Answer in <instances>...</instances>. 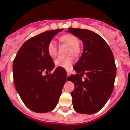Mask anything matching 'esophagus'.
I'll return each mask as SVG.
<instances>
[{"mask_svg":"<svg viewBox=\"0 0 130 130\" xmlns=\"http://www.w3.org/2000/svg\"><path fill=\"white\" fill-rule=\"evenodd\" d=\"M70 72L69 71H67V76H70Z\"/></svg>","mask_w":130,"mask_h":130,"instance_id":"1","label":"esophagus"}]
</instances>
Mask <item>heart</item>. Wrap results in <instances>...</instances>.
Returning <instances> with one entry per match:
<instances>
[{
  "label": "heart",
  "mask_w": 130,
  "mask_h": 130,
  "mask_svg": "<svg viewBox=\"0 0 130 130\" xmlns=\"http://www.w3.org/2000/svg\"><path fill=\"white\" fill-rule=\"evenodd\" d=\"M60 41L61 43L66 44L70 46V50L68 52L69 55H74L77 56L80 52V49L78 47L79 45V39L72 34H66L60 37ZM48 55L51 58H56L58 54V48L56 43L54 41H51L47 45V48ZM74 62V59L72 56L68 57L66 58H58L55 61L56 66L58 67L70 70L72 68V64Z\"/></svg>",
  "instance_id": "obj_1"
}]
</instances>
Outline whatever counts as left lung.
Wrapping results in <instances>:
<instances>
[{"label": "left lung", "instance_id": "left-lung-1", "mask_svg": "<svg viewBox=\"0 0 130 130\" xmlns=\"http://www.w3.org/2000/svg\"><path fill=\"white\" fill-rule=\"evenodd\" d=\"M68 32L79 37L84 47L73 68L76 74L67 78L74 85L71 93L74 109L79 113H95L106 104L113 90L116 76L113 54L106 41L92 31L69 27ZM84 74L87 77L82 81Z\"/></svg>", "mask_w": 130, "mask_h": 130}]
</instances>
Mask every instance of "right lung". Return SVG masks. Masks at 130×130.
<instances>
[{
	"label": "right lung",
	"instance_id": "1",
	"mask_svg": "<svg viewBox=\"0 0 130 130\" xmlns=\"http://www.w3.org/2000/svg\"><path fill=\"white\" fill-rule=\"evenodd\" d=\"M62 30L47 31L28 39L13 61L15 89L24 104L36 113H46L56 107L66 81V71L61 67L48 74L55 64L48 55L47 45Z\"/></svg>",
	"mask_w": 130,
	"mask_h": 130
}]
</instances>
